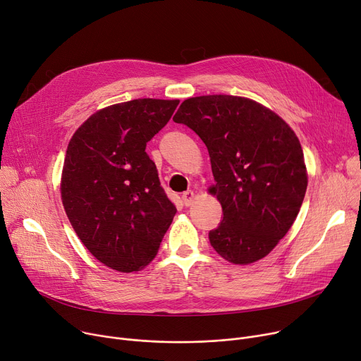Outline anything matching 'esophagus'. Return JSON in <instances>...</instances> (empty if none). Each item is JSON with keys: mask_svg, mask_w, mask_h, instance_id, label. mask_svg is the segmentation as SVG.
<instances>
[{"mask_svg": "<svg viewBox=\"0 0 361 361\" xmlns=\"http://www.w3.org/2000/svg\"><path fill=\"white\" fill-rule=\"evenodd\" d=\"M193 200H195V193H193L192 190H186L183 192L182 195V202L185 207H190L193 204Z\"/></svg>", "mask_w": 361, "mask_h": 361, "instance_id": "esophagus-1", "label": "esophagus"}]
</instances>
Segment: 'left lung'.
Wrapping results in <instances>:
<instances>
[{"label":"left lung","mask_w":361,"mask_h":361,"mask_svg":"<svg viewBox=\"0 0 361 361\" xmlns=\"http://www.w3.org/2000/svg\"><path fill=\"white\" fill-rule=\"evenodd\" d=\"M205 143L223 221L209 231L214 250L233 264L266 257L292 227L308 186L295 131L270 108L244 97L185 99L173 117Z\"/></svg>","instance_id":"obj_1"}]
</instances>
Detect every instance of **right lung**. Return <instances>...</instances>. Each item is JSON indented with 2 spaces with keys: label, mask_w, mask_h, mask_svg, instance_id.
<instances>
[{
  "label": "right lung",
  "mask_w": 361,
  "mask_h": 361,
  "mask_svg": "<svg viewBox=\"0 0 361 361\" xmlns=\"http://www.w3.org/2000/svg\"><path fill=\"white\" fill-rule=\"evenodd\" d=\"M178 104L140 98L105 106L69 142L61 179L63 208L90 253L114 270L146 267L176 214L146 145Z\"/></svg>",
  "instance_id": "add662e5"
}]
</instances>
